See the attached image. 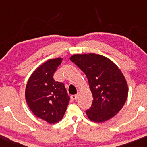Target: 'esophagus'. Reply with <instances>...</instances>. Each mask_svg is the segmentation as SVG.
I'll list each match as a JSON object with an SVG mask.
<instances>
[{"label":"esophagus","instance_id":"34e87169","mask_svg":"<svg viewBox=\"0 0 147 147\" xmlns=\"http://www.w3.org/2000/svg\"><path fill=\"white\" fill-rule=\"evenodd\" d=\"M70 98H71L73 101H75L76 99H77V95H71V96H70Z\"/></svg>","mask_w":147,"mask_h":147}]
</instances>
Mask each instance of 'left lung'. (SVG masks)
I'll use <instances>...</instances> for the list:
<instances>
[{"instance_id": "obj_1", "label": "left lung", "mask_w": 147, "mask_h": 147, "mask_svg": "<svg viewBox=\"0 0 147 147\" xmlns=\"http://www.w3.org/2000/svg\"><path fill=\"white\" fill-rule=\"evenodd\" d=\"M70 60L84 72L93 101L86 111L89 119L103 122L122 109L128 96V86L122 72L113 62L96 54L75 55Z\"/></svg>"}]
</instances>
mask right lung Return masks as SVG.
I'll return each mask as SVG.
<instances>
[{
	"label": "right lung",
	"mask_w": 147,
	"mask_h": 147,
	"mask_svg": "<svg viewBox=\"0 0 147 147\" xmlns=\"http://www.w3.org/2000/svg\"><path fill=\"white\" fill-rule=\"evenodd\" d=\"M62 60L53 59L40 65L30 76L25 88V99L30 110L50 124L63 118L70 101L64 84L53 79Z\"/></svg>",
	"instance_id": "1"
}]
</instances>
